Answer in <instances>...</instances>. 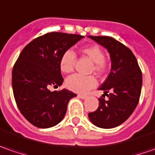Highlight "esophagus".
I'll list each match as a JSON object with an SVG mask.
<instances>
[{"label": "esophagus", "instance_id": "1", "mask_svg": "<svg viewBox=\"0 0 155 155\" xmlns=\"http://www.w3.org/2000/svg\"><path fill=\"white\" fill-rule=\"evenodd\" d=\"M78 98H80V99H87V96H86V95H81V94H79V95H78Z\"/></svg>", "mask_w": 155, "mask_h": 155}]
</instances>
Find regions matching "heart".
<instances>
[{"label":"heart","instance_id":"1","mask_svg":"<svg viewBox=\"0 0 155 155\" xmlns=\"http://www.w3.org/2000/svg\"><path fill=\"white\" fill-rule=\"evenodd\" d=\"M81 53L84 56L88 57L92 61H94L93 70L99 74H101L106 69V61L104 60V52L99 45H89L82 48ZM76 56L74 52L71 50L64 51L60 58L59 66L60 69L64 74L72 72L75 63ZM66 87L69 90L78 94H85L90 89L94 88L97 85V80L93 75L83 76L81 74H73L67 78Z\"/></svg>","mask_w":155,"mask_h":155}]
</instances>
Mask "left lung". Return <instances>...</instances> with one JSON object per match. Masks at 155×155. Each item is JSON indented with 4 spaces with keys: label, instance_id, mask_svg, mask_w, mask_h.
Masks as SVG:
<instances>
[{
    "label": "left lung",
    "instance_id": "8db88e82",
    "mask_svg": "<svg viewBox=\"0 0 155 155\" xmlns=\"http://www.w3.org/2000/svg\"><path fill=\"white\" fill-rule=\"evenodd\" d=\"M105 48L110 54L111 68L107 79L99 90L103 98L99 99V108L88 114L94 125L102 129L119 126L130 116L139 102L142 75L132 51L110 37L88 36ZM108 97L105 101L104 95Z\"/></svg>",
    "mask_w": 155,
    "mask_h": 155
}]
</instances>
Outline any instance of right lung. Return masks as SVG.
<instances>
[{"mask_svg":"<svg viewBox=\"0 0 155 155\" xmlns=\"http://www.w3.org/2000/svg\"><path fill=\"white\" fill-rule=\"evenodd\" d=\"M84 37L50 32L32 40L14 64L12 86L16 104L25 119L38 128L58 124L67 111L68 101L76 94L65 88L50 91L63 82L59 66L64 51Z\"/></svg>","mask_w":155,"mask_h":155,"instance_id":"obj_1","label":"right lung"}]
</instances>
